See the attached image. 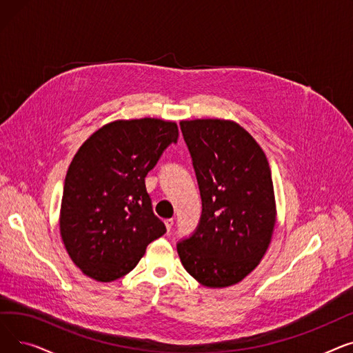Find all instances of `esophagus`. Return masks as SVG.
<instances>
[{"mask_svg": "<svg viewBox=\"0 0 353 353\" xmlns=\"http://www.w3.org/2000/svg\"><path fill=\"white\" fill-rule=\"evenodd\" d=\"M173 223H174V220H173V219H165V220H164V225H165L167 232H170V230H172Z\"/></svg>", "mask_w": 353, "mask_h": 353, "instance_id": "34e87169", "label": "esophagus"}]
</instances>
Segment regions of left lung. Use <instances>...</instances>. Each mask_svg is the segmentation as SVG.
<instances>
[{
    "instance_id": "left-lung-1",
    "label": "left lung",
    "mask_w": 353,
    "mask_h": 353,
    "mask_svg": "<svg viewBox=\"0 0 353 353\" xmlns=\"http://www.w3.org/2000/svg\"><path fill=\"white\" fill-rule=\"evenodd\" d=\"M201 197L194 233L177 243L181 265L208 288L239 283L265 256L276 223L270 167L246 130L230 120H183Z\"/></svg>"
}]
</instances>
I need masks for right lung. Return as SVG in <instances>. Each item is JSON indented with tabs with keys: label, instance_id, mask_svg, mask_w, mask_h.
I'll return each instance as SVG.
<instances>
[{
	"label": "right lung",
	"instance_id": "right-lung-1",
	"mask_svg": "<svg viewBox=\"0 0 353 353\" xmlns=\"http://www.w3.org/2000/svg\"><path fill=\"white\" fill-rule=\"evenodd\" d=\"M174 121L117 120L92 133L64 181L60 233L71 261L99 282L132 272L145 248L165 233L144 179L177 143Z\"/></svg>",
	"mask_w": 353,
	"mask_h": 353
}]
</instances>
